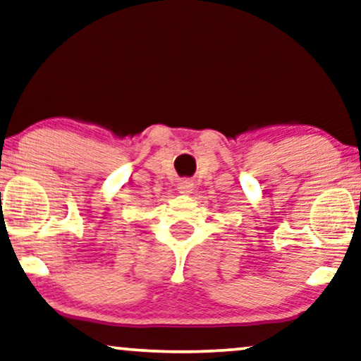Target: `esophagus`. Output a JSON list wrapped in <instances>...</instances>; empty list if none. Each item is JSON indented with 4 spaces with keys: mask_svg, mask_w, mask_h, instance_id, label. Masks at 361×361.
Instances as JSON below:
<instances>
[{
    "mask_svg": "<svg viewBox=\"0 0 361 361\" xmlns=\"http://www.w3.org/2000/svg\"><path fill=\"white\" fill-rule=\"evenodd\" d=\"M193 188H195L193 181H190V180H183L178 183V193L190 195V193H193Z\"/></svg>",
    "mask_w": 361,
    "mask_h": 361,
    "instance_id": "esophagus-1",
    "label": "esophagus"
}]
</instances>
